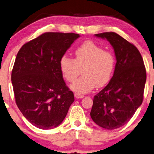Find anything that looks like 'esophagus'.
<instances>
[{"label": "esophagus", "mask_w": 154, "mask_h": 154, "mask_svg": "<svg viewBox=\"0 0 154 154\" xmlns=\"http://www.w3.org/2000/svg\"><path fill=\"white\" fill-rule=\"evenodd\" d=\"M74 96H75V98H83V95H81L80 94H78V93H75V94H74Z\"/></svg>", "instance_id": "obj_1"}]
</instances>
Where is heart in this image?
Listing matches in <instances>:
<instances>
[{
	"label": "heart",
	"mask_w": 154,
	"mask_h": 154,
	"mask_svg": "<svg viewBox=\"0 0 154 154\" xmlns=\"http://www.w3.org/2000/svg\"><path fill=\"white\" fill-rule=\"evenodd\" d=\"M74 55V59L63 56L59 60L60 73L68 82H73L83 68V75L71 85L72 90L85 94L96 86L101 88L111 81L116 66L115 56L111 51L86 41L75 49Z\"/></svg>",
	"instance_id": "obj_1"
}]
</instances>
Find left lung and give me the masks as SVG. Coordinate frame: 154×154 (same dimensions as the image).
Instances as JSON below:
<instances>
[{
	"label": "left lung",
	"instance_id": "1",
	"mask_svg": "<svg viewBox=\"0 0 154 154\" xmlns=\"http://www.w3.org/2000/svg\"><path fill=\"white\" fill-rule=\"evenodd\" d=\"M107 39L114 50L116 63L111 81L94 98L91 117L108 130L129 121L143 99L146 72L137 48L114 32L96 34Z\"/></svg>",
	"mask_w": 154,
	"mask_h": 154
}]
</instances>
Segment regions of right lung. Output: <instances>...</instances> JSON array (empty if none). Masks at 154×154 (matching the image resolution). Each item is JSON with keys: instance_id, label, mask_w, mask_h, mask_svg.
Returning <instances> with one entry per match:
<instances>
[{"instance_id": "1", "label": "right lung", "mask_w": 154, "mask_h": 154, "mask_svg": "<svg viewBox=\"0 0 154 154\" xmlns=\"http://www.w3.org/2000/svg\"><path fill=\"white\" fill-rule=\"evenodd\" d=\"M79 34L43 33L25 43L17 54L11 81L16 103L31 124L51 129L64 120L74 101L63 79L60 58Z\"/></svg>"}]
</instances>
